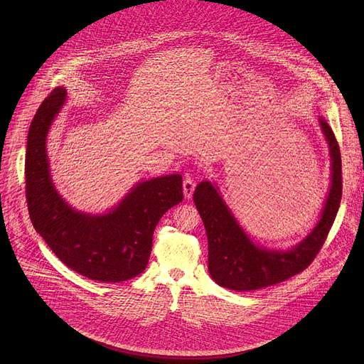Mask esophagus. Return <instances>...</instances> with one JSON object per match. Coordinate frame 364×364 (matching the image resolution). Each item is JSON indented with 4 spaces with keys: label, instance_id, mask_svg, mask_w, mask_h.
<instances>
[{
    "label": "esophagus",
    "instance_id": "1",
    "mask_svg": "<svg viewBox=\"0 0 364 364\" xmlns=\"http://www.w3.org/2000/svg\"><path fill=\"white\" fill-rule=\"evenodd\" d=\"M195 188H196V182L192 178H186L183 181V193H185L186 199L192 198V195L195 192Z\"/></svg>",
    "mask_w": 364,
    "mask_h": 364
}]
</instances>
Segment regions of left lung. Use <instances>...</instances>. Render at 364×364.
<instances>
[{"instance_id":"1","label":"left lung","mask_w":364,"mask_h":364,"mask_svg":"<svg viewBox=\"0 0 364 364\" xmlns=\"http://www.w3.org/2000/svg\"><path fill=\"white\" fill-rule=\"evenodd\" d=\"M332 161L331 188L321 220L300 244L289 251H272L255 245L223 202L217 188L200 182L193 193L208 242L211 279L230 290L251 291L282 283L307 269L321 251L335 221L342 199V159L329 124L319 117Z\"/></svg>"}]
</instances>
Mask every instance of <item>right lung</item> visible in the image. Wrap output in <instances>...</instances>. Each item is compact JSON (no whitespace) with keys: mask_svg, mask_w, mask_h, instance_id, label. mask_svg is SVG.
I'll use <instances>...</instances> for the list:
<instances>
[{"mask_svg":"<svg viewBox=\"0 0 364 364\" xmlns=\"http://www.w3.org/2000/svg\"><path fill=\"white\" fill-rule=\"evenodd\" d=\"M65 97L64 88H54L29 129L25 191L31 221L54 255L74 272L102 283L133 279L149 263L159 218L183 199L182 176L140 182L102 215L70 208L53 186L46 153V136Z\"/></svg>","mask_w":364,"mask_h":364,"instance_id":"add662e5","label":"right lung"}]
</instances>
